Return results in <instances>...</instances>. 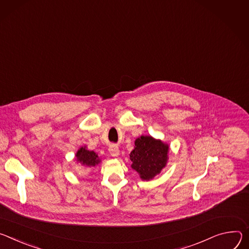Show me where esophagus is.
I'll list each match as a JSON object with an SVG mask.
<instances>
[{"label": "esophagus", "mask_w": 249, "mask_h": 249, "mask_svg": "<svg viewBox=\"0 0 249 249\" xmlns=\"http://www.w3.org/2000/svg\"><path fill=\"white\" fill-rule=\"evenodd\" d=\"M108 151H109V154L114 157H118L120 155V149L117 145H110L108 147Z\"/></svg>", "instance_id": "obj_1"}]
</instances>
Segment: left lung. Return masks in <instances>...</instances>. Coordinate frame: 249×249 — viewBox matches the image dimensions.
Instances as JSON below:
<instances>
[{
    "label": "left lung",
    "instance_id": "1",
    "mask_svg": "<svg viewBox=\"0 0 249 249\" xmlns=\"http://www.w3.org/2000/svg\"><path fill=\"white\" fill-rule=\"evenodd\" d=\"M169 146L152 136L142 135L134 142V148L129 157L131 168L140 174L142 180L153 179L166 166Z\"/></svg>",
    "mask_w": 249,
    "mask_h": 249
}]
</instances>
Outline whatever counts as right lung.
I'll use <instances>...</instances> for the list:
<instances>
[{"instance_id":"add662e5","label":"right lung","mask_w":249,"mask_h":249,"mask_svg":"<svg viewBox=\"0 0 249 249\" xmlns=\"http://www.w3.org/2000/svg\"><path fill=\"white\" fill-rule=\"evenodd\" d=\"M76 159L77 162H79L82 166L85 167H94L101 162L98 154H96V152H94L93 150H88L86 146L81 147L77 151Z\"/></svg>"}]
</instances>
